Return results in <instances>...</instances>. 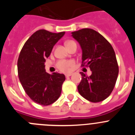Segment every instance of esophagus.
<instances>
[{
	"label": "esophagus",
	"mask_w": 135,
	"mask_h": 135,
	"mask_svg": "<svg viewBox=\"0 0 135 135\" xmlns=\"http://www.w3.org/2000/svg\"><path fill=\"white\" fill-rule=\"evenodd\" d=\"M71 76V74H65V77H66V78H68V77H70V76Z\"/></svg>",
	"instance_id": "esophagus-1"
}]
</instances>
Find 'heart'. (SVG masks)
<instances>
[{"instance_id":"b5f03b06","label":"heart","mask_w":135,"mask_h":135,"mask_svg":"<svg viewBox=\"0 0 135 135\" xmlns=\"http://www.w3.org/2000/svg\"><path fill=\"white\" fill-rule=\"evenodd\" d=\"M75 42L73 40H68L66 42V45H70L71 43H74ZM74 64L73 61L68 60H60L57 63V68L62 71H69L71 70V68Z\"/></svg>"}]
</instances>
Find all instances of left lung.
Masks as SVG:
<instances>
[{"label":"left lung","mask_w":135,"mask_h":135,"mask_svg":"<svg viewBox=\"0 0 135 135\" xmlns=\"http://www.w3.org/2000/svg\"><path fill=\"white\" fill-rule=\"evenodd\" d=\"M71 36L82 49V66H89L92 71L90 76L80 72L78 92L93 103L103 101L112 93L118 75L114 49L103 36L93 29H81L71 32Z\"/></svg>","instance_id":"8db88e82"}]
</instances>
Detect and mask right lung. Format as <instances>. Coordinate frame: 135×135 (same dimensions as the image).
<instances>
[{"label": "right lung", "mask_w": 135, "mask_h": 135, "mask_svg": "<svg viewBox=\"0 0 135 135\" xmlns=\"http://www.w3.org/2000/svg\"><path fill=\"white\" fill-rule=\"evenodd\" d=\"M65 32L53 33L45 30L34 32L26 42L17 61L21 84L30 98L41 105H49L58 99L61 93L64 74L45 71L46 58Z\"/></svg>", "instance_id": "add662e5"}]
</instances>
